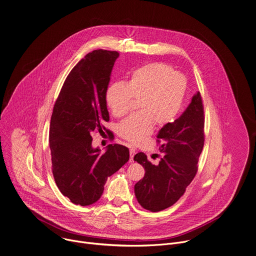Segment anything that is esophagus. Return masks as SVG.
Masks as SVG:
<instances>
[{
  "label": "esophagus",
  "instance_id": "1",
  "mask_svg": "<svg viewBox=\"0 0 256 256\" xmlns=\"http://www.w3.org/2000/svg\"><path fill=\"white\" fill-rule=\"evenodd\" d=\"M136 154V149L132 148V147H130V162H134V156Z\"/></svg>",
  "mask_w": 256,
  "mask_h": 256
}]
</instances>
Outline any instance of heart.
I'll return each instance as SVG.
<instances>
[{"label":"heart","mask_w":256,"mask_h":256,"mask_svg":"<svg viewBox=\"0 0 256 256\" xmlns=\"http://www.w3.org/2000/svg\"><path fill=\"white\" fill-rule=\"evenodd\" d=\"M186 79L165 64L153 62L132 72L130 81L114 82L108 86L105 99L114 116H122L140 99L136 112L118 126V134L138 144L152 134L155 124L165 126L180 112L186 92Z\"/></svg>","instance_id":"b5f03b06"}]
</instances>
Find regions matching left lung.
<instances>
[{"label":"left lung","instance_id":"1","mask_svg":"<svg viewBox=\"0 0 256 256\" xmlns=\"http://www.w3.org/2000/svg\"><path fill=\"white\" fill-rule=\"evenodd\" d=\"M204 106L200 92L179 118L163 126L157 138L163 154L159 164L148 161L144 153L134 157L144 168V176L134 186L138 204L146 210L159 212L174 204L194 178L204 148Z\"/></svg>","mask_w":256,"mask_h":256}]
</instances>
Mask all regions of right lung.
I'll use <instances>...</instances> for the list:
<instances>
[{"label":"right lung","instance_id":"obj_1","mask_svg":"<svg viewBox=\"0 0 256 256\" xmlns=\"http://www.w3.org/2000/svg\"><path fill=\"white\" fill-rule=\"evenodd\" d=\"M118 52L96 50L82 58L68 75L54 106L50 128L52 174L60 192L80 206H90L102 196L109 176L130 159L118 144L104 153L92 147L91 134L109 120L105 93ZM109 136L114 138L110 132Z\"/></svg>","mask_w":256,"mask_h":256}]
</instances>
